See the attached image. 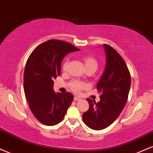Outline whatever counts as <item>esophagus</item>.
<instances>
[{
    "mask_svg": "<svg viewBox=\"0 0 153 153\" xmlns=\"http://www.w3.org/2000/svg\"><path fill=\"white\" fill-rule=\"evenodd\" d=\"M74 101H79V100H81V99L79 97H74Z\"/></svg>",
    "mask_w": 153,
    "mask_h": 153,
    "instance_id": "34e87169",
    "label": "esophagus"
}]
</instances>
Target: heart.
<instances>
[{
	"label": "heart",
	"instance_id": "heart-1",
	"mask_svg": "<svg viewBox=\"0 0 153 153\" xmlns=\"http://www.w3.org/2000/svg\"><path fill=\"white\" fill-rule=\"evenodd\" d=\"M83 62L87 70L91 69L93 71H96L98 67V63L97 62V60L95 59L92 56L90 55H87L84 56L83 57ZM69 59L66 58L65 60L64 61L62 64V70L64 71H66L68 69V66H69ZM86 85L85 84L82 83V82H78V81H73L71 82L69 84V87L71 89V91H73L75 93H79V91L85 88Z\"/></svg>",
	"mask_w": 153,
	"mask_h": 153
}]
</instances>
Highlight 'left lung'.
<instances>
[{
	"label": "left lung",
	"mask_w": 153,
	"mask_h": 153,
	"mask_svg": "<svg viewBox=\"0 0 153 153\" xmlns=\"http://www.w3.org/2000/svg\"><path fill=\"white\" fill-rule=\"evenodd\" d=\"M107 62L97 88L101 93L100 101L87 98L89 108L82 115L84 123L94 130L106 128L119 117L126 105L131 77L125 61L116 50L104 44Z\"/></svg>",
	"instance_id": "left-lung-1"
}]
</instances>
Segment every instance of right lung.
Listing matches in <instances>:
<instances>
[{
  "label": "right lung",
  "instance_id": "right-lung-1",
  "mask_svg": "<svg viewBox=\"0 0 153 153\" xmlns=\"http://www.w3.org/2000/svg\"><path fill=\"white\" fill-rule=\"evenodd\" d=\"M79 50L70 43L51 39L38 46L27 60L23 75L25 95L30 111L45 125L62 122L73 101L70 92L53 91V79L61 74L64 57Z\"/></svg>",
  "mask_w": 153,
  "mask_h": 153
}]
</instances>
